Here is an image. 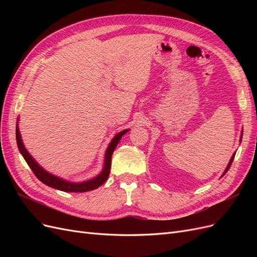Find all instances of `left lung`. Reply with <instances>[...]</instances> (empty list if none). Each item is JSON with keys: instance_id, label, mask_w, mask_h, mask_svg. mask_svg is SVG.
<instances>
[{"instance_id": "obj_1", "label": "left lung", "mask_w": 257, "mask_h": 257, "mask_svg": "<svg viewBox=\"0 0 257 257\" xmlns=\"http://www.w3.org/2000/svg\"><path fill=\"white\" fill-rule=\"evenodd\" d=\"M240 138H242V134H241V137ZM240 142H241V139H240ZM235 154L236 153H234V155H232L231 157V159H230V161H229V163H228V165H227V167H226V169H225V172H224V174L223 175H225L227 173V170L229 169V167H230V165H231V163H232V161H234V158H235Z\"/></svg>"}]
</instances>
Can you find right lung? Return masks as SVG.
<instances>
[{
	"label": "right lung",
	"mask_w": 257,
	"mask_h": 257,
	"mask_svg": "<svg viewBox=\"0 0 257 257\" xmlns=\"http://www.w3.org/2000/svg\"><path fill=\"white\" fill-rule=\"evenodd\" d=\"M127 132V130L120 132L119 134H116L114 136V138L111 141V143L108 146V149L106 151L105 154V165H104V169L103 172L100 173V175H98L96 178L92 179L90 181L87 182H82V183H71L62 180V179L52 176L51 174L47 173L46 170H44L37 163L34 161V159L31 157L30 153L27 151V149L25 148L21 141L20 137V132L18 128V124L16 127V139H17V145L19 148V151L21 152L22 157L25 158L26 162L28 163V165L30 166V168L32 169V172L34 173V175L37 177L38 180H41L44 184L51 186L53 189H57L60 191L63 192H78V193H82V192H88V191H92L97 189L98 186L102 185L107 179L108 176H109L110 173V165H111V155L115 149L116 145L120 142V139L122 138V136L125 134Z\"/></svg>",
	"instance_id": "add662e5"
}]
</instances>
